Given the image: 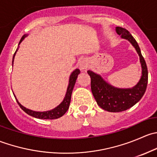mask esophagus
<instances>
[{"mask_svg": "<svg viewBox=\"0 0 157 157\" xmlns=\"http://www.w3.org/2000/svg\"><path fill=\"white\" fill-rule=\"evenodd\" d=\"M80 69L81 71H86L89 67V63L86 60H82L80 63Z\"/></svg>", "mask_w": 157, "mask_h": 157, "instance_id": "1", "label": "esophagus"}]
</instances>
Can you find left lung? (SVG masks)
<instances>
[{
    "label": "left lung",
    "mask_w": 157,
    "mask_h": 157,
    "mask_svg": "<svg viewBox=\"0 0 157 157\" xmlns=\"http://www.w3.org/2000/svg\"><path fill=\"white\" fill-rule=\"evenodd\" d=\"M115 30L122 39H127L135 48L140 57L142 75L138 83L134 87L121 89L110 85L99 74L92 71H87L91 79L92 93L98 105L104 110L111 112H122L135 105L144 94L148 82L147 64L137 42L126 29L117 26Z\"/></svg>",
    "instance_id": "obj_1"
}]
</instances>
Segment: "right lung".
Masks as SVG:
<instances>
[{
  "label": "right lung",
  "mask_w": 157,
  "mask_h": 157,
  "mask_svg": "<svg viewBox=\"0 0 157 157\" xmlns=\"http://www.w3.org/2000/svg\"><path fill=\"white\" fill-rule=\"evenodd\" d=\"M27 36V35H23V37L21 38L20 39V42H19V45L22 42V41L24 39V38H26ZM19 46L18 48H17L16 50L15 53H14L13 57V61H12V64H13V61H14V57H15L16 53L18 51ZM80 71L79 69H76L71 73V76H70L69 78V84L68 86H67V92H66V95L64 96V100L61 102V103L60 105H58V106L55 107V109H52V110L49 111H46V112H36V111H33L30 110L29 109H26V107L23 106L20 102H18L17 99L16 98V96L14 95V97H15L16 100H17V103L18 105H20V107L26 112V114L30 115V116H33L34 118H39V119H56V118H60V117L63 116L64 114L66 113L67 110H68L69 106H70V102H71V94H72V91L73 89H74V85H75L76 80H77V76L78 74H80Z\"/></svg>",
  "instance_id": "add662e5"
}]
</instances>
